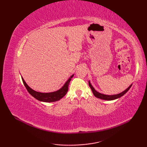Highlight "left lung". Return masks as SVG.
Here are the masks:
<instances>
[{"label":"left lung","mask_w":147,"mask_h":147,"mask_svg":"<svg viewBox=\"0 0 147 147\" xmlns=\"http://www.w3.org/2000/svg\"><path fill=\"white\" fill-rule=\"evenodd\" d=\"M88 85L90 87V88L92 89V92L93 93V95H94L96 98H100L102 100H115V99H117L118 98H120L121 96H122L123 95H124L125 93L128 91L129 90V88L131 87V85H130L128 88H127L126 90H124V92H121V93H119V94L117 95H104V94H102V93H99L98 92H96V90L94 89V88L92 86V85H91V83H90V81L88 82Z\"/></svg>","instance_id":"8db88e82"}]
</instances>
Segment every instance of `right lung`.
Listing matches in <instances>:
<instances>
[{
  "label": "right lung",
  "mask_w": 147,
  "mask_h": 147,
  "mask_svg": "<svg viewBox=\"0 0 147 147\" xmlns=\"http://www.w3.org/2000/svg\"><path fill=\"white\" fill-rule=\"evenodd\" d=\"M73 76L74 75H72L68 79L66 83L64 84V85L62 86L60 90H59L56 92H51V93H40V92H36L28 86V85H27L26 82H24V80L23 78H22V80H23L24 85L25 86L28 92L30 93V94L32 95L34 98H35L36 99L38 100L42 101V102H56V101L59 100L61 99L64 96H65V94H66L68 91L69 84L70 81L72 78L73 77Z\"/></svg>",
  "instance_id": "add662e5"
}]
</instances>
